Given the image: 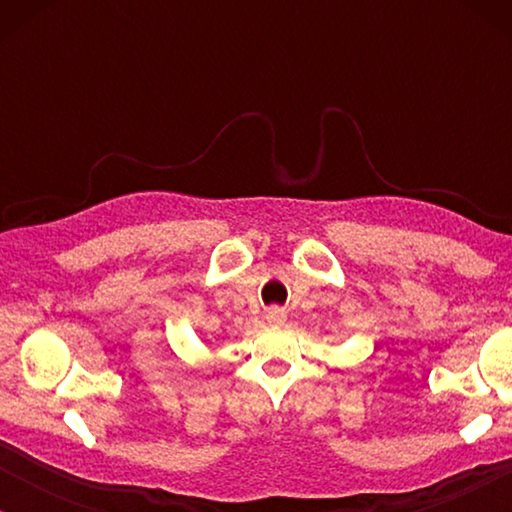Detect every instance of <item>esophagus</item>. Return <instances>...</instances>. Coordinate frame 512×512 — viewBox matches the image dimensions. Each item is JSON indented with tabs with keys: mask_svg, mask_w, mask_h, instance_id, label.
Here are the masks:
<instances>
[{
	"mask_svg": "<svg viewBox=\"0 0 512 512\" xmlns=\"http://www.w3.org/2000/svg\"><path fill=\"white\" fill-rule=\"evenodd\" d=\"M265 319H268L270 326H282L286 321V312L282 307H270V310L265 312Z\"/></svg>",
	"mask_w": 512,
	"mask_h": 512,
	"instance_id": "34e87169",
	"label": "esophagus"
}]
</instances>
